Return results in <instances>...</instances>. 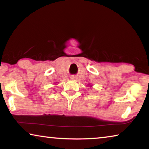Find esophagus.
I'll list each match as a JSON object with an SVG mask.
<instances>
[{
  "mask_svg": "<svg viewBox=\"0 0 149 149\" xmlns=\"http://www.w3.org/2000/svg\"><path fill=\"white\" fill-rule=\"evenodd\" d=\"M75 78H76V77H75V76H72L71 79H75Z\"/></svg>",
  "mask_w": 149,
  "mask_h": 149,
  "instance_id": "34e87169",
  "label": "esophagus"
}]
</instances>
